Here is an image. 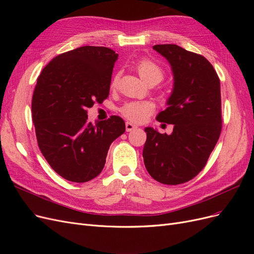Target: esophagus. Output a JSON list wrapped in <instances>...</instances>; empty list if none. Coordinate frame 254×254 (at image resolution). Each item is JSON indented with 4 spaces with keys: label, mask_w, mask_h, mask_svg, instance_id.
I'll return each instance as SVG.
<instances>
[{
    "label": "esophagus",
    "mask_w": 254,
    "mask_h": 254,
    "mask_svg": "<svg viewBox=\"0 0 254 254\" xmlns=\"http://www.w3.org/2000/svg\"><path fill=\"white\" fill-rule=\"evenodd\" d=\"M125 126H126V130H127L128 132H129V131H132V130L136 129V126H135V125H133L132 123H130V122H126Z\"/></svg>",
    "instance_id": "obj_1"
}]
</instances>
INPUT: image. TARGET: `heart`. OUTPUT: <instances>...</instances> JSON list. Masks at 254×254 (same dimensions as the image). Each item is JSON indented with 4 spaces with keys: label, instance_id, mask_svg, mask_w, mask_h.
I'll use <instances>...</instances> for the list:
<instances>
[{
    "label": "heart",
    "instance_id": "1",
    "mask_svg": "<svg viewBox=\"0 0 254 254\" xmlns=\"http://www.w3.org/2000/svg\"><path fill=\"white\" fill-rule=\"evenodd\" d=\"M135 70L139 73L140 77L146 81H156L157 83L163 79V70L155 61L148 58H142L135 64ZM118 76H114L112 79V86L118 83ZM153 106L150 102H130L122 107L121 112L124 117L134 123H142L152 113Z\"/></svg>",
    "mask_w": 254,
    "mask_h": 254
}]
</instances>
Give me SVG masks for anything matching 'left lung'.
Segmentation results:
<instances>
[{
  "label": "left lung",
  "instance_id": "left-lung-1",
  "mask_svg": "<svg viewBox=\"0 0 254 254\" xmlns=\"http://www.w3.org/2000/svg\"><path fill=\"white\" fill-rule=\"evenodd\" d=\"M171 64L174 84L159 122L173 124L171 134L146 127L143 159L160 183L176 186L193 179L204 167L221 131L220 81L203 56L176 44L153 45Z\"/></svg>",
  "mask_w": 254,
  "mask_h": 254
}]
</instances>
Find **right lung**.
Instances as JSON below:
<instances>
[{"mask_svg": "<svg viewBox=\"0 0 254 254\" xmlns=\"http://www.w3.org/2000/svg\"><path fill=\"white\" fill-rule=\"evenodd\" d=\"M118 58L108 48L81 47L54 58L38 77L32 101L38 145L68 181L87 182L101 174L111 143L125 132L117 115L92 124L87 114L108 97Z\"/></svg>", "mask_w": 254, "mask_h": 254, "instance_id": "obj_1", "label": "right lung"}]
</instances>
